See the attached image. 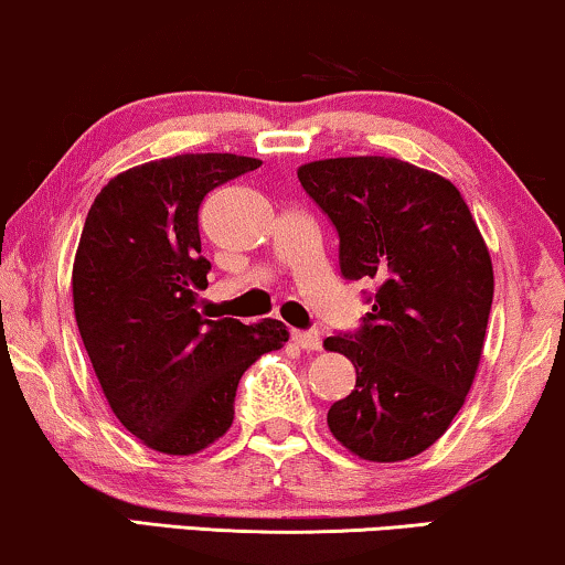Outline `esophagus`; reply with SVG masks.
<instances>
[{
	"label": "esophagus",
	"mask_w": 565,
	"mask_h": 565,
	"mask_svg": "<svg viewBox=\"0 0 565 565\" xmlns=\"http://www.w3.org/2000/svg\"><path fill=\"white\" fill-rule=\"evenodd\" d=\"M292 342L306 352H319L321 350V334L319 331H292Z\"/></svg>",
	"instance_id": "esophagus-1"
}]
</instances>
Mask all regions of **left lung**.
Instances as JSON below:
<instances>
[{"label": "left lung", "instance_id": "8db88e82", "mask_svg": "<svg viewBox=\"0 0 565 565\" xmlns=\"http://www.w3.org/2000/svg\"><path fill=\"white\" fill-rule=\"evenodd\" d=\"M298 180L339 231L347 280H375L365 327L327 337L358 381L329 408L337 443L370 462H401L437 443L478 373L493 267L470 207L443 174L393 157H337Z\"/></svg>", "mask_w": 565, "mask_h": 565}]
</instances>
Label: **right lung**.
I'll return each instance as SVG.
<instances>
[{
	"label": "right lung",
	"mask_w": 565,
	"mask_h": 565,
	"mask_svg": "<svg viewBox=\"0 0 565 565\" xmlns=\"http://www.w3.org/2000/svg\"><path fill=\"white\" fill-rule=\"evenodd\" d=\"M259 159L180 153L126 169L99 190L72 269L84 350L122 427L164 455H195L234 422L236 385L288 342L282 321L254 327L198 313L211 262L198 211Z\"/></svg>",
	"instance_id": "right-lung-1"
}]
</instances>
